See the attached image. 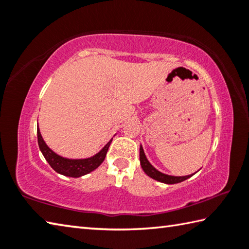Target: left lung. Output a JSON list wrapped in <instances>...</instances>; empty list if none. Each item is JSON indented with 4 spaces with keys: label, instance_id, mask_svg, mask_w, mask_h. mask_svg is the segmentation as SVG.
<instances>
[{
    "label": "left lung",
    "instance_id": "obj_1",
    "mask_svg": "<svg viewBox=\"0 0 249 249\" xmlns=\"http://www.w3.org/2000/svg\"><path fill=\"white\" fill-rule=\"evenodd\" d=\"M139 160H140V165H142L144 173H146L148 176H150L151 178L158 180V182H161L164 184H178V183L183 182L185 179L192 178V176L195 174L194 173L192 175H186V176H172V175L162 173V172L158 171L155 166H152L150 162L148 161L142 146H140V149H139Z\"/></svg>",
    "mask_w": 249,
    "mask_h": 249
}]
</instances>
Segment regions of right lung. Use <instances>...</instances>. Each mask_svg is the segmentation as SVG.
<instances>
[{
	"label": "right lung",
	"mask_w": 249,
	"mask_h": 249,
	"mask_svg": "<svg viewBox=\"0 0 249 249\" xmlns=\"http://www.w3.org/2000/svg\"><path fill=\"white\" fill-rule=\"evenodd\" d=\"M38 135V144L40 150H41L43 157L46 158L48 163L51 165V168L62 175L70 176V178H80L96 170L100 165L107 156V149H109L112 139L103 147L97 155L93 157L87 158V159H66L61 156L56 155L55 152L50 149L40 133L39 126L37 127Z\"/></svg>",
	"instance_id": "obj_1"
}]
</instances>
